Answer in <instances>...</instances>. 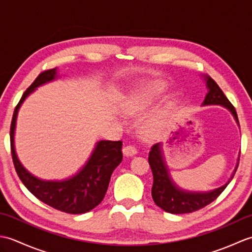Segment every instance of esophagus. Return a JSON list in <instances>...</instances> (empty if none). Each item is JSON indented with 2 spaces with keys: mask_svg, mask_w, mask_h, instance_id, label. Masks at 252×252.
<instances>
[{
  "mask_svg": "<svg viewBox=\"0 0 252 252\" xmlns=\"http://www.w3.org/2000/svg\"><path fill=\"white\" fill-rule=\"evenodd\" d=\"M122 152L126 155V156H133V155H135L137 153V149L134 145H126L123 147Z\"/></svg>",
  "mask_w": 252,
  "mask_h": 252,
  "instance_id": "esophagus-1",
  "label": "esophagus"
}]
</instances>
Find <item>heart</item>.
Listing matches in <instances>:
<instances>
[{
  "label": "heart",
  "instance_id": "heart-1",
  "mask_svg": "<svg viewBox=\"0 0 252 252\" xmlns=\"http://www.w3.org/2000/svg\"><path fill=\"white\" fill-rule=\"evenodd\" d=\"M161 92L162 85L158 82L148 83L136 89L123 101V114L127 117L142 115ZM172 119V110L170 107L164 106L162 108L153 111L143 120L142 131L146 136H158L168 129Z\"/></svg>",
  "mask_w": 252,
  "mask_h": 252
}]
</instances>
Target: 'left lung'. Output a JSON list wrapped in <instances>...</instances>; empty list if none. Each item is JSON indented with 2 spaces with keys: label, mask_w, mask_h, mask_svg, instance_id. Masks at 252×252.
Instances as JSON below:
<instances>
[{
  "label": "left lung",
  "mask_w": 252,
  "mask_h": 252,
  "mask_svg": "<svg viewBox=\"0 0 252 252\" xmlns=\"http://www.w3.org/2000/svg\"><path fill=\"white\" fill-rule=\"evenodd\" d=\"M207 87L209 92L206 95L202 105H222L232 112L235 119L239 125L237 112L231 101L224 95L223 91L217 84V82L210 77H206ZM148 162L151 165L154 183L152 187V196L155 203L165 212L173 215H182V213H190L205 208L209 203L215 201L225 189L229 182L234 178V174L238 168L236 165L234 173L225 185L208 192H190L182 190L176 186L168 173L161 152V144L157 143L152 146L148 155Z\"/></svg>",
  "instance_id": "obj_1"
}]
</instances>
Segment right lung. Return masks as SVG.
Returning <instances> with one entry per match:
<instances>
[{"label":"right lung","instance_id":"1","mask_svg":"<svg viewBox=\"0 0 252 252\" xmlns=\"http://www.w3.org/2000/svg\"><path fill=\"white\" fill-rule=\"evenodd\" d=\"M56 73V68L41 72L33 83L26 90L23 97L16 106L9 132L10 152L16 172L31 194L56 210L70 215H80L91 211L104 199L110 176L122 161V142H98L92 156L82 170L77 175L66 181H42L23 167L16 155L14 145V133L19 107L27 96L33 92L37 87L54 80Z\"/></svg>","mask_w":252,"mask_h":252}]
</instances>
